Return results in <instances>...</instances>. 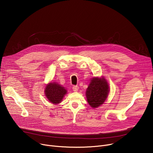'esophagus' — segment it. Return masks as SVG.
I'll list each match as a JSON object with an SVG mask.
<instances>
[{
	"mask_svg": "<svg viewBox=\"0 0 153 153\" xmlns=\"http://www.w3.org/2000/svg\"><path fill=\"white\" fill-rule=\"evenodd\" d=\"M72 89H73L74 92H77L78 89H79V87L77 85H74L72 87Z\"/></svg>",
	"mask_w": 153,
	"mask_h": 153,
	"instance_id": "obj_1",
	"label": "esophagus"
}]
</instances>
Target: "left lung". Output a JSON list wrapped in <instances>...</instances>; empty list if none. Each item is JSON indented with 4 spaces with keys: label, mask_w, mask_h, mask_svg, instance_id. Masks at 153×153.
<instances>
[{
    "label": "left lung",
    "mask_w": 153,
    "mask_h": 153,
    "mask_svg": "<svg viewBox=\"0 0 153 153\" xmlns=\"http://www.w3.org/2000/svg\"><path fill=\"white\" fill-rule=\"evenodd\" d=\"M85 92L88 103L92 108H97L102 105L107 98L109 85L103 77H94Z\"/></svg>",
    "instance_id": "8db88e82"
}]
</instances>
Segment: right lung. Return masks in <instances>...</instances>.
Returning a JSON list of instances; mask_svg holds the SVG:
<instances>
[{
  "mask_svg": "<svg viewBox=\"0 0 153 153\" xmlns=\"http://www.w3.org/2000/svg\"><path fill=\"white\" fill-rule=\"evenodd\" d=\"M45 94L49 102L53 104H58L67 94V91L58 83L50 82L46 85Z\"/></svg>",
  "mask_w": 153,
  "mask_h": 153,
  "instance_id": "add662e5",
  "label": "right lung"
}]
</instances>
